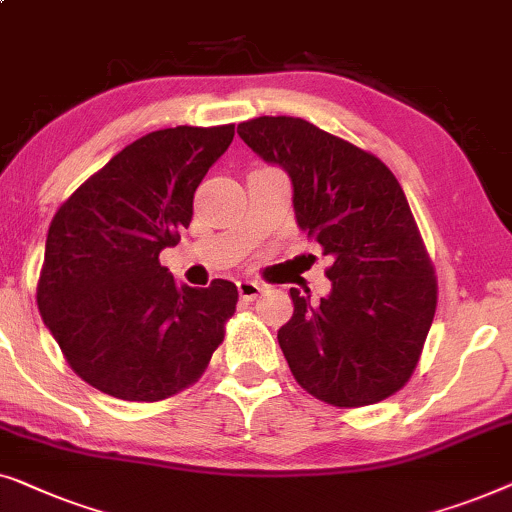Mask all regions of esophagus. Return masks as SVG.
<instances>
[{
	"label": "esophagus",
	"mask_w": 512,
	"mask_h": 512,
	"mask_svg": "<svg viewBox=\"0 0 512 512\" xmlns=\"http://www.w3.org/2000/svg\"><path fill=\"white\" fill-rule=\"evenodd\" d=\"M236 290H239L241 299L253 301V299L257 297V294L262 292V285L255 283V280H239V283H236Z\"/></svg>",
	"instance_id": "obj_1"
}]
</instances>
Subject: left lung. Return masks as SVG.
<instances>
[{"label": "left lung", "mask_w": 512, "mask_h": 512, "mask_svg": "<svg viewBox=\"0 0 512 512\" xmlns=\"http://www.w3.org/2000/svg\"><path fill=\"white\" fill-rule=\"evenodd\" d=\"M239 136L292 181L294 218L331 257V292L297 287L278 329L292 376L331 406H371L399 392L436 313V278L408 199L376 155L287 115L241 122Z\"/></svg>", "instance_id": "obj_1"}]
</instances>
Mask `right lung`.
<instances>
[{
  "instance_id": "1",
  "label": "right lung",
  "mask_w": 512,
  "mask_h": 512,
  "mask_svg": "<svg viewBox=\"0 0 512 512\" xmlns=\"http://www.w3.org/2000/svg\"><path fill=\"white\" fill-rule=\"evenodd\" d=\"M234 125L171 127L122 148L50 222L37 287L43 325L99 392L157 401L194 383L225 338L239 292L176 283L160 264Z\"/></svg>"
}]
</instances>
